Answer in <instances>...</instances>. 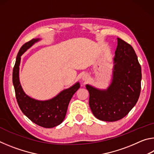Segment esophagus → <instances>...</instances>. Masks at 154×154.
<instances>
[{
	"instance_id": "obj_1",
	"label": "esophagus",
	"mask_w": 154,
	"mask_h": 154,
	"mask_svg": "<svg viewBox=\"0 0 154 154\" xmlns=\"http://www.w3.org/2000/svg\"><path fill=\"white\" fill-rule=\"evenodd\" d=\"M82 79L83 81H86L88 79V75H84L82 77Z\"/></svg>"
}]
</instances>
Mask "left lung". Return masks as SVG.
<instances>
[{
    "label": "left lung",
    "mask_w": 154,
    "mask_h": 154,
    "mask_svg": "<svg viewBox=\"0 0 154 154\" xmlns=\"http://www.w3.org/2000/svg\"><path fill=\"white\" fill-rule=\"evenodd\" d=\"M113 77L106 90L86 85L89 105L96 118L116 122L124 118L137 103L140 92L141 67L132 47L118 38Z\"/></svg>",
    "instance_id": "1"
}]
</instances>
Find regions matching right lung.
Wrapping results in <instances>:
<instances>
[{"label": "right lung", "instance_id": "right-lung-1", "mask_svg": "<svg viewBox=\"0 0 154 154\" xmlns=\"http://www.w3.org/2000/svg\"><path fill=\"white\" fill-rule=\"evenodd\" d=\"M38 41H40V38H33L24 44L20 48L13 70V83L17 102L22 113L35 124L43 128H50L58 126L63 122L70 100L80 88V84L77 82L48 100H35L26 94L21 86L19 79L21 56Z\"/></svg>", "mask_w": 154, "mask_h": 154}]
</instances>
